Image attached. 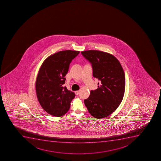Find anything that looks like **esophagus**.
<instances>
[{"label":"esophagus","instance_id":"1","mask_svg":"<svg viewBox=\"0 0 161 161\" xmlns=\"http://www.w3.org/2000/svg\"><path fill=\"white\" fill-rule=\"evenodd\" d=\"M80 91H75V93L76 95H78V94L80 93Z\"/></svg>","mask_w":161,"mask_h":161}]
</instances>
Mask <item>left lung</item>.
<instances>
[{"label":"left lung","mask_w":161,"mask_h":161,"mask_svg":"<svg viewBox=\"0 0 161 161\" xmlns=\"http://www.w3.org/2000/svg\"><path fill=\"white\" fill-rule=\"evenodd\" d=\"M92 64L93 75L101 81L91 90L84 103L90 114L97 119L111 114L122 102L125 90V76L122 65L113 55L98 50L81 51Z\"/></svg>","instance_id":"1"}]
</instances>
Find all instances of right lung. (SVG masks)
Instances as JSON below:
<instances>
[{
  "label": "right lung",
  "instance_id": "add662e5",
  "mask_svg": "<svg viewBox=\"0 0 161 161\" xmlns=\"http://www.w3.org/2000/svg\"><path fill=\"white\" fill-rule=\"evenodd\" d=\"M78 51H61L47 58L41 65L35 82L37 97L41 106L53 116H63L68 111L75 94L69 91L65 83L72 60Z\"/></svg>",
  "mask_w": 161,
  "mask_h": 161
}]
</instances>
